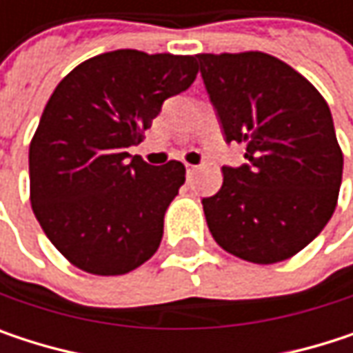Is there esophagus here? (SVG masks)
<instances>
[{"label": "esophagus", "instance_id": "obj_1", "mask_svg": "<svg viewBox=\"0 0 353 353\" xmlns=\"http://www.w3.org/2000/svg\"><path fill=\"white\" fill-rule=\"evenodd\" d=\"M196 172H198V168H196V165H190V163L185 165V176H188V179H192V177L196 176Z\"/></svg>", "mask_w": 353, "mask_h": 353}]
</instances>
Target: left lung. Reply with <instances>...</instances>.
I'll return each mask as SVG.
<instances>
[{"label":"left lung","instance_id":"1","mask_svg":"<svg viewBox=\"0 0 353 353\" xmlns=\"http://www.w3.org/2000/svg\"><path fill=\"white\" fill-rule=\"evenodd\" d=\"M227 143L245 163L223 165V185L202 198L225 251L276 263L309 245L329 223L343 174L331 110L290 65L265 52L196 54Z\"/></svg>","mask_w":353,"mask_h":353}]
</instances>
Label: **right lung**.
Listing matches in <instances>:
<instances>
[{
  "label": "right lung",
  "mask_w": 353,
  "mask_h": 353,
  "mask_svg": "<svg viewBox=\"0 0 353 353\" xmlns=\"http://www.w3.org/2000/svg\"><path fill=\"white\" fill-rule=\"evenodd\" d=\"M196 75V57L122 48L83 61L52 92L30 143V202L79 270L120 276L157 251L185 168H155L128 149Z\"/></svg>",
  "instance_id": "obj_1"
}]
</instances>
